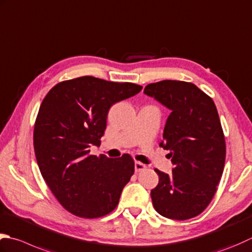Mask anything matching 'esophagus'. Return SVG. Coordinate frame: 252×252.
Here are the masks:
<instances>
[{
	"instance_id": "34e87169",
	"label": "esophagus",
	"mask_w": 252,
	"mask_h": 252,
	"mask_svg": "<svg viewBox=\"0 0 252 252\" xmlns=\"http://www.w3.org/2000/svg\"><path fill=\"white\" fill-rule=\"evenodd\" d=\"M134 169H135L136 172H141V171L146 169V166L144 164H142L141 161H135L134 162Z\"/></svg>"
}]
</instances>
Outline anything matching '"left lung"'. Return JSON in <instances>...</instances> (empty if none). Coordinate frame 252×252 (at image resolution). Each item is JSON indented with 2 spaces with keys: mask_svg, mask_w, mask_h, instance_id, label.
<instances>
[{
  "mask_svg": "<svg viewBox=\"0 0 252 252\" xmlns=\"http://www.w3.org/2000/svg\"><path fill=\"white\" fill-rule=\"evenodd\" d=\"M144 94L171 111L159 146L170 152L175 167L170 176L155 169L159 181L151 191L153 205L164 218L192 219L210 204L224 170L226 145L218 109L188 82L149 84Z\"/></svg>",
  "mask_w": 252,
  "mask_h": 252,
  "instance_id": "obj_1",
  "label": "left lung"
}]
</instances>
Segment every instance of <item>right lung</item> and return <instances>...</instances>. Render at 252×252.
I'll list each match as a JSON object with an SVG mask.
<instances>
[{
    "mask_svg": "<svg viewBox=\"0 0 252 252\" xmlns=\"http://www.w3.org/2000/svg\"><path fill=\"white\" fill-rule=\"evenodd\" d=\"M142 86L82 76L57 84L39 108L33 129L37 164L64 209L84 219L109 214L134 172L129 154L91 155L100 144L110 107Z\"/></svg>",
    "mask_w": 252,
    "mask_h": 252,
    "instance_id": "1",
    "label": "right lung"
}]
</instances>
